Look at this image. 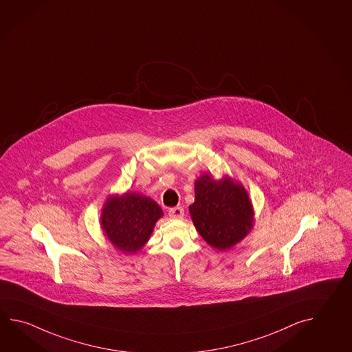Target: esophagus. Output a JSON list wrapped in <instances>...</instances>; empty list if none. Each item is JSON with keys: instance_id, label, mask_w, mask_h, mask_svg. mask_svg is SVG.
<instances>
[{"instance_id": "1", "label": "esophagus", "mask_w": 352, "mask_h": 352, "mask_svg": "<svg viewBox=\"0 0 352 352\" xmlns=\"http://www.w3.org/2000/svg\"><path fill=\"white\" fill-rule=\"evenodd\" d=\"M184 215V209L182 207H175V208L169 209V217L173 219H182Z\"/></svg>"}]
</instances>
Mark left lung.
<instances>
[{
	"label": "left lung",
	"mask_w": 352,
	"mask_h": 352,
	"mask_svg": "<svg viewBox=\"0 0 352 352\" xmlns=\"http://www.w3.org/2000/svg\"><path fill=\"white\" fill-rule=\"evenodd\" d=\"M195 199L189 206L194 227L207 243L218 251L239 243L254 223V210L245 188L224 174L215 179L203 173L194 182Z\"/></svg>",
	"instance_id": "obj_1"
}]
</instances>
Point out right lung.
I'll return each mask as SVG.
<instances>
[{
    "label": "right lung",
    "mask_w": 352,
    "mask_h": 352,
    "mask_svg": "<svg viewBox=\"0 0 352 352\" xmlns=\"http://www.w3.org/2000/svg\"><path fill=\"white\" fill-rule=\"evenodd\" d=\"M163 215L158 203L146 195L111 194L101 209V230L116 250L135 254L151 239L155 223Z\"/></svg>",
    "instance_id": "add662e5"
}]
</instances>
